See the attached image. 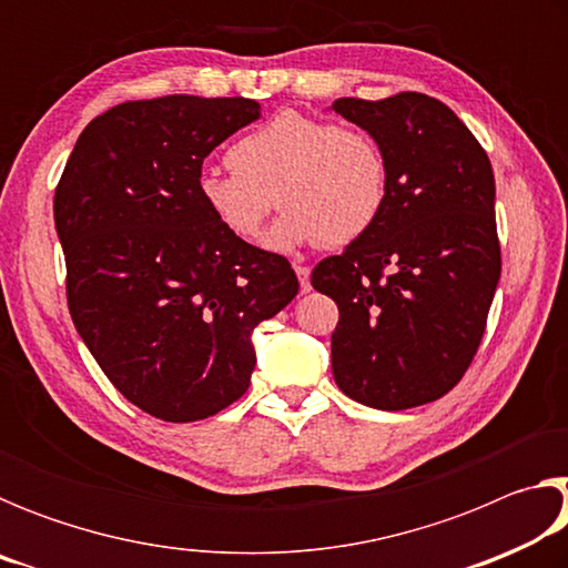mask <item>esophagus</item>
<instances>
[{"mask_svg":"<svg viewBox=\"0 0 568 568\" xmlns=\"http://www.w3.org/2000/svg\"><path fill=\"white\" fill-rule=\"evenodd\" d=\"M295 275H297V281H301V291L303 293L311 291V267L295 265Z\"/></svg>","mask_w":568,"mask_h":568,"instance_id":"esophagus-1","label":"esophagus"}]
</instances>
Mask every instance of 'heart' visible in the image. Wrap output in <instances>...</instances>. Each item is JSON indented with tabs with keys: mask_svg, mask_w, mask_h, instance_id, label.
Masks as SVG:
<instances>
[{
	"mask_svg": "<svg viewBox=\"0 0 568 568\" xmlns=\"http://www.w3.org/2000/svg\"><path fill=\"white\" fill-rule=\"evenodd\" d=\"M230 168L203 170L197 197L227 235L255 243L275 205L285 207L265 243L343 247L378 223L388 203V160L371 132L285 110L227 152Z\"/></svg>",
	"mask_w": 568,
	"mask_h": 568,
	"instance_id": "heart-1",
	"label": "heart"
}]
</instances>
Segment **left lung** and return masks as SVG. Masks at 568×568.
<instances>
[{
  "label": "left lung",
  "mask_w": 568,
  "mask_h": 568,
  "mask_svg": "<svg viewBox=\"0 0 568 568\" xmlns=\"http://www.w3.org/2000/svg\"><path fill=\"white\" fill-rule=\"evenodd\" d=\"M333 110L378 140L390 182L378 223L311 275L341 313L333 378L363 406H423L464 378L501 277L491 160L428 94Z\"/></svg>",
  "instance_id": "8db88e82"
}]
</instances>
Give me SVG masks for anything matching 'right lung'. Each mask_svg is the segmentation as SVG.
<instances>
[{
    "label": "right lung",
    "instance_id": "1",
    "mask_svg": "<svg viewBox=\"0 0 568 568\" xmlns=\"http://www.w3.org/2000/svg\"><path fill=\"white\" fill-rule=\"evenodd\" d=\"M257 118L247 98L114 104L57 182L74 328L112 386L160 420H203L243 396L250 333L297 295L283 255L227 235L197 197L203 160Z\"/></svg>",
    "mask_w": 568,
    "mask_h": 568
}]
</instances>
